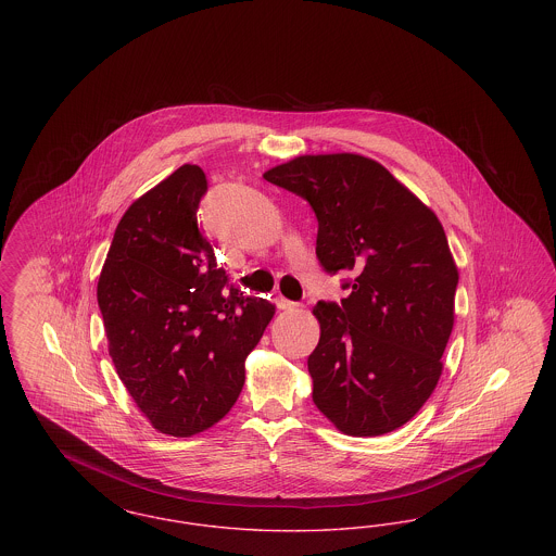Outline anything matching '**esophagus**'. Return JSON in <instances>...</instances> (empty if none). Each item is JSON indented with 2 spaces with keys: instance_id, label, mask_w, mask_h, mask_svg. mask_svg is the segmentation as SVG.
<instances>
[{
  "instance_id": "1",
  "label": "esophagus",
  "mask_w": 556,
  "mask_h": 556,
  "mask_svg": "<svg viewBox=\"0 0 556 556\" xmlns=\"http://www.w3.org/2000/svg\"><path fill=\"white\" fill-rule=\"evenodd\" d=\"M275 306H277L279 311H290V308L295 306V302H291V300L283 298V295H277V298H275Z\"/></svg>"
}]
</instances>
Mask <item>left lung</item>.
<instances>
[{
    "instance_id": "left-lung-1",
    "label": "left lung",
    "mask_w": 556,
    "mask_h": 556,
    "mask_svg": "<svg viewBox=\"0 0 556 556\" xmlns=\"http://www.w3.org/2000/svg\"><path fill=\"white\" fill-rule=\"evenodd\" d=\"M265 179L315 211L320 266L352 275L342 304L313 308L318 410L356 438L408 424L438 386L454 325L458 270L442 223L386 166L358 154L298 156Z\"/></svg>"
}]
</instances>
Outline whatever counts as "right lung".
I'll list each match as a JSON object with an SVG mask.
<instances>
[{"mask_svg":"<svg viewBox=\"0 0 556 556\" xmlns=\"http://www.w3.org/2000/svg\"><path fill=\"white\" fill-rule=\"evenodd\" d=\"M208 189L184 164L123 214L98 281L108 350L154 429L189 438L218 424L245 381V356L275 306L243 295L198 229Z\"/></svg>","mask_w":556,"mask_h":556,"instance_id":"right-lung-1","label":"right lung"}]
</instances>
